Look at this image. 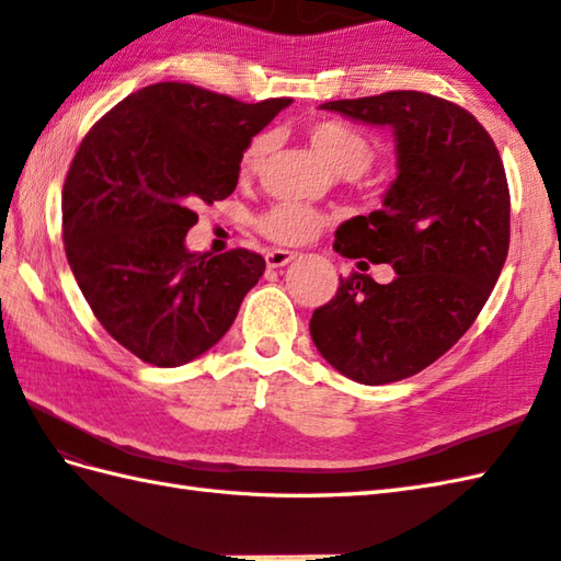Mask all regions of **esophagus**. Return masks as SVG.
Instances as JSON below:
<instances>
[{"instance_id": "obj_1", "label": "esophagus", "mask_w": 561, "mask_h": 561, "mask_svg": "<svg viewBox=\"0 0 561 561\" xmlns=\"http://www.w3.org/2000/svg\"><path fill=\"white\" fill-rule=\"evenodd\" d=\"M296 257V253H291V250H270L267 253V267H284L289 265V262Z\"/></svg>"}]
</instances>
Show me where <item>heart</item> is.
<instances>
[{
	"instance_id": "heart-1",
	"label": "heart",
	"mask_w": 561,
	"mask_h": 561,
	"mask_svg": "<svg viewBox=\"0 0 561 561\" xmlns=\"http://www.w3.org/2000/svg\"><path fill=\"white\" fill-rule=\"evenodd\" d=\"M308 139L311 147L323 157V161L332 171L340 175H362L376 157V145L364 129L344 121H320L308 129ZM270 147L267 137H255L245 147L241 157V171L253 173L265 159ZM325 226V217L316 209H308L301 205H274L265 217L260 219V231L265 233L270 241L279 245H301L320 233Z\"/></svg>"
}]
</instances>
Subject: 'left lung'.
<instances>
[{
  "mask_svg": "<svg viewBox=\"0 0 561 561\" xmlns=\"http://www.w3.org/2000/svg\"><path fill=\"white\" fill-rule=\"evenodd\" d=\"M320 111L392 129L398 175L383 207L340 224L332 248L390 265L396 279L340 277L335 299L316 308L311 337L342 376L396 383L446 354L490 299L508 253L504 163L468 111L432 93L388 91Z\"/></svg>",
  "mask_w": 561,
  "mask_h": 561,
  "instance_id": "obj_1",
  "label": "left lung"
}]
</instances>
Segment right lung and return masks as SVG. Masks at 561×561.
Returning a JSON list of instances; mask_svg holds the SVG:
<instances>
[{
  "instance_id": "obj_1",
  "label": "right lung",
  "mask_w": 561,
  "mask_h": 561,
  "mask_svg": "<svg viewBox=\"0 0 561 561\" xmlns=\"http://www.w3.org/2000/svg\"><path fill=\"white\" fill-rule=\"evenodd\" d=\"M289 103L163 81L83 137L62 190L65 253L93 316L141 362L173 368L211 350L265 272L243 248L190 253L185 236L197 205L233 193L250 139Z\"/></svg>"
}]
</instances>
